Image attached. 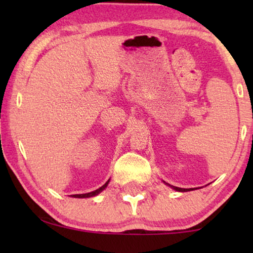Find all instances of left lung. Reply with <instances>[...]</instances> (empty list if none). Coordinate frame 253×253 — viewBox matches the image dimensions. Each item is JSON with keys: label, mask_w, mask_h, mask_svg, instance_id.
Masks as SVG:
<instances>
[{"label": "left lung", "mask_w": 253, "mask_h": 253, "mask_svg": "<svg viewBox=\"0 0 253 253\" xmlns=\"http://www.w3.org/2000/svg\"><path fill=\"white\" fill-rule=\"evenodd\" d=\"M164 183H165V184H167V185L170 186L171 189H174L175 191H179V192H188V191H192V190H196V189H182V188H177V186L168 184V183H166V182H164Z\"/></svg>", "instance_id": "1"}]
</instances>
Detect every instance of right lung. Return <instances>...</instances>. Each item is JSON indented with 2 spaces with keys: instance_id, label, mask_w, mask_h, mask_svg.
<instances>
[{
  "instance_id": "right-lung-1",
  "label": "right lung",
  "mask_w": 253,
  "mask_h": 253,
  "mask_svg": "<svg viewBox=\"0 0 253 253\" xmlns=\"http://www.w3.org/2000/svg\"><path fill=\"white\" fill-rule=\"evenodd\" d=\"M108 183H109V179L105 183V184H103V185L101 186V188L96 189V190H94V191L88 192V193H82V195H71V197H74V198H89V197L98 196L100 192H102L103 190H105V189L107 188V185H108Z\"/></svg>"
}]
</instances>
